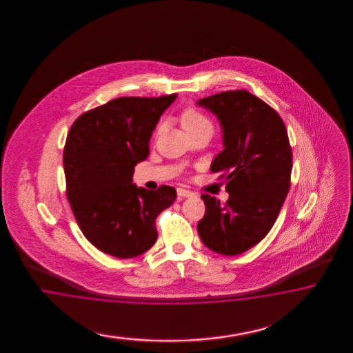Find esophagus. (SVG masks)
Segmentation results:
<instances>
[{"label":"esophagus","instance_id":"obj_1","mask_svg":"<svg viewBox=\"0 0 353 353\" xmlns=\"http://www.w3.org/2000/svg\"><path fill=\"white\" fill-rule=\"evenodd\" d=\"M177 195L181 196V198H190V196H194L195 194L190 192V190H186V189H177Z\"/></svg>","mask_w":353,"mask_h":353}]
</instances>
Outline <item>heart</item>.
<instances>
[{
  "instance_id": "1",
  "label": "heart",
  "mask_w": 353,
  "mask_h": 353,
  "mask_svg": "<svg viewBox=\"0 0 353 353\" xmlns=\"http://www.w3.org/2000/svg\"><path fill=\"white\" fill-rule=\"evenodd\" d=\"M181 124L186 133H194L201 129H212L211 120L195 108H186L181 114Z\"/></svg>"
}]
</instances>
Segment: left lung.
<instances>
[{
  "instance_id": "obj_1",
  "label": "left lung",
  "mask_w": 353,
  "mask_h": 353,
  "mask_svg": "<svg viewBox=\"0 0 353 353\" xmlns=\"http://www.w3.org/2000/svg\"><path fill=\"white\" fill-rule=\"evenodd\" d=\"M223 128L224 150L211 171L221 173L226 203L203 194L205 214L198 233L217 254L235 256L265 238L290 189L292 152L277 112L247 90H229L199 99Z\"/></svg>"
}]
</instances>
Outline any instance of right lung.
<instances>
[{"mask_svg":"<svg viewBox=\"0 0 353 353\" xmlns=\"http://www.w3.org/2000/svg\"><path fill=\"white\" fill-rule=\"evenodd\" d=\"M177 94L120 97L86 111L70 129L63 151L65 192L86 239L107 255L130 259L157 242L155 219L176 199L133 183L134 167L149 155L161 114Z\"/></svg>","mask_w":353,"mask_h":353,"instance_id":"1","label":"right lung"}]
</instances>
